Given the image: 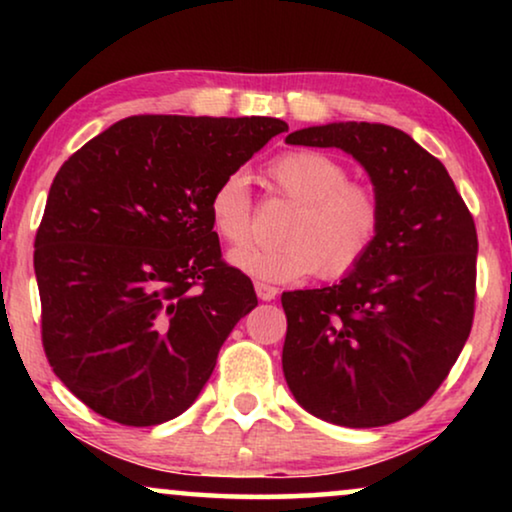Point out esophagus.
I'll return each instance as SVG.
<instances>
[{
  "instance_id": "obj_1",
  "label": "esophagus",
  "mask_w": 512,
  "mask_h": 512,
  "mask_svg": "<svg viewBox=\"0 0 512 512\" xmlns=\"http://www.w3.org/2000/svg\"><path fill=\"white\" fill-rule=\"evenodd\" d=\"M277 286H270L265 282H256V296L261 300H275L277 298Z\"/></svg>"
}]
</instances>
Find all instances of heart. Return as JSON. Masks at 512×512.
Segmentation results:
<instances>
[{"mask_svg":"<svg viewBox=\"0 0 512 512\" xmlns=\"http://www.w3.org/2000/svg\"><path fill=\"white\" fill-rule=\"evenodd\" d=\"M270 179L286 200L296 202L277 247H240L254 228L247 172L219 179L209 195V221L223 242L240 247L228 261L263 282H298L319 270L338 279L370 254L382 228V202L373 186L349 181L340 160L319 151H289L272 160Z\"/></svg>","mask_w":512,"mask_h":512,"instance_id":"obj_1","label":"heart"}]
</instances>
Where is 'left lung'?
<instances>
[{
	"mask_svg": "<svg viewBox=\"0 0 512 512\" xmlns=\"http://www.w3.org/2000/svg\"><path fill=\"white\" fill-rule=\"evenodd\" d=\"M286 144L342 149L382 202L370 254L338 284L282 293V368L324 422L373 429L422 408L473 326L478 233L445 165L403 130L328 123Z\"/></svg>",
	"mask_w": 512,
	"mask_h": 512,
	"instance_id": "8db88e82",
	"label": "left lung"
}]
</instances>
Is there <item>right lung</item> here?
<instances>
[{
	"mask_svg": "<svg viewBox=\"0 0 512 512\" xmlns=\"http://www.w3.org/2000/svg\"><path fill=\"white\" fill-rule=\"evenodd\" d=\"M279 118L130 116L65 160L34 240L41 340L97 415L156 426L193 405L254 284L221 261L209 195Z\"/></svg>",
	"mask_w": 512,
	"mask_h": 512,
	"instance_id": "add662e5",
	"label": "right lung"
}]
</instances>
